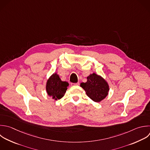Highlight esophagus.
I'll use <instances>...</instances> for the list:
<instances>
[{
    "instance_id": "34e87169",
    "label": "esophagus",
    "mask_w": 150,
    "mask_h": 150,
    "mask_svg": "<svg viewBox=\"0 0 150 150\" xmlns=\"http://www.w3.org/2000/svg\"><path fill=\"white\" fill-rule=\"evenodd\" d=\"M79 83L78 82V83H71V86H79Z\"/></svg>"
}]
</instances>
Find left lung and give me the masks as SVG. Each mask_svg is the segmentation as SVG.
Segmentation results:
<instances>
[{"instance_id":"8db88e82","label":"left lung","mask_w":150,"mask_h":150,"mask_svg":"<svg viewBox=\"0 0 150 150\" xmlns=\"http://www.w3.org/2000/svg\"><path fill=\"white\" fill-rule=\"evenodd\" d=\"M87 79V82L81 83L80 86L85 90L87 96L97 103L104 99L110 90L107 82L96 73L91 74Z\"/></svg>"}]
</instances>
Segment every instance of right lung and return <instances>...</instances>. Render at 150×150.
<instances>
[{
	"instance_id": "right-lung-1",
	"label": "right lung",
	"mask_w": 150,
	"mask_h": 150,
	"mask_svg": "<svg viewBox=\"0 0 150 150\" xmlns=\"http://www.w3.org/2000/svg\"><path fill=\"white\" fill-rule=\"evenodd\" d=\"M69 86V83L61 80L59 76L56 73L53 74L46 83V91L47 94L56 100L62 98Z\"/></svg>"
}]
</instances>
